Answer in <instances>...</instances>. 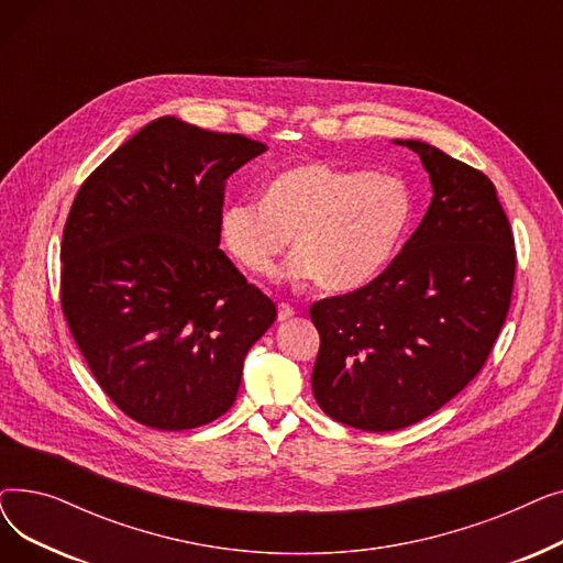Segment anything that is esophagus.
Segmentation results:
<instances>
[{
  "label": "esophagus",
  "instance_id": "esophagus-1",
  "mask_svg": "<svg viewBox=\"0 0 563 563\" xmlns=\"http://www.w3.org/2000/svg\"><path fill=\"white\" fill-rule=\"evenodd\" d=\"M294 314H297V310H294L289 303H280V306H278V321H287V319H291Z\"/></svg>",
  "mask_w": 563,
  "mask_h": 563
}]
</instances>
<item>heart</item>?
Listing matches in <instances>:
<instances>
[{
  "label": "heart",
  "instance_id": "1",
  "mask_svg": "<svg viewBox=\"0 0 563 563\" xmlns=\"http://www.w3.org/2000/svg\"><path fill=\"white\" fill-rule=\"evenodd\" d=\"M410 219L412 194L401 177L308 162L278 173L262 202H230L221 236L234 260L260 278L276 272L294 236L289 276L344 291L386 269Z\"/></svg>",
  "mask_w": 563,
  "mask_h": 563
}]
</instances>
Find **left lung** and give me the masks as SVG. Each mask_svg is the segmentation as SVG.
<instances>
[{
    "label": "left lung",
    "mask_w": 563,
    "mask_h": 563,
    "mask_svg": "<svg viewBox=\"0 0 563 563\" xmlns=\"http://www.w3.org/2000/svg\"><path fill=\"white\" fill-rule=\"evenodd\" d=\"M429 210L372 283L312 303V393L363 431L416 424L475 378L505 327L516 278L509 219L488 177L424 141Z\"/></svg>",
    "instance_id": "left-lung-1"
}]
</instances>
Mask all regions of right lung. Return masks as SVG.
I'll return each mask as SVG.
<instances>
[{"instance_id": "add662e5", "label": "right lung", "mask_w": 563, "mask_h": 563, "mask_svg": "<svg viewBox=\"0 0 563 563\" xmlns=\"http://www.w3.org/2000/svg\"><path fill=\"white\" fill-rule=\"evenodd\" d=\"M266 145L164 115L79 187L62 242V308L104 395L157 431L234 404L269 297L219 249L225 180Z\"/></svg>"}]
</instances>
